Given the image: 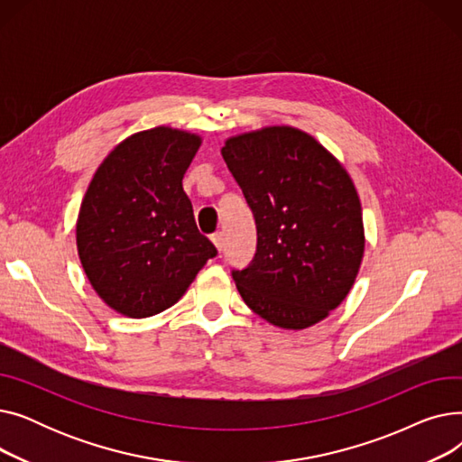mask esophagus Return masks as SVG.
Here are the masks:
<instances>
[{
    "label": "esophagus",
    "mask_w": 462,
    "mask_h": 462,
    "mask_svg": "<svg viewBox=\"0 0 462 462\" xmlns=\"http://www.w3.org/2000/svg\"><path fill=\"white\" fill-rule=\"evenodd\" d=\"M211 241H213V245H215L218 251H223V247H225V237H223V232H215V234L211 236Z\"/></svg>",
    "instance_id": "obj_1"
}]
</instances>
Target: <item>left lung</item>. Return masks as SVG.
Listing matches in <instances>:
<instances>
[{"mask_svg":"<svg viewBox=\"0 0 462 462\" xmlns=\"http://www.w3.org/2000/svg\"><path fill=\"white\" fill-rule=\"evenodd\" d=\"M221 153L256 223L253 260L232 270L241 298L279 328L320 322L350 292L365 247L346 170L292 127L234 136Z\"/></svg>","mask_w":462,"mask_h":462,"instance_id":"8db88e82","label":"left lung"}]
</instances>
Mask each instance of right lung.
I'll list each match as a JSON object with an SVG mask.
<instances>
[{
	"label": "right lung",
	"instance_id": "obj_1",
	"mask_svg": "<svg viewBox=\"0 0 462 462\" xmlns=\"http://www.w3.org/2000/svg\"><path fill=\"white\" fill-rule=\"evenodd\" d=\"M200 138L155 127L110 152L80 206L77 245L95 292L131 319L172 307L217 254L181 180Z\"/></svg>",
	"mask_w": 462,
	"mask_h": 462
}]
</instances>
